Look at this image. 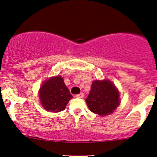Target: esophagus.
Masks as SVG:
<instances>
[{
  "label": "esophagus",
  "mask_w": 157,
  "mask_h": 157,
  "mask_svg": "<svg viewBox=\"0 0 157 157\" xmlns=\"http://www.w3.org/2000/svg\"><path fill=\"white\" fill-rule=\"evenodd\" d=\"M83 97H84V94L82 93H80L79 94L76 95V97H77V98H82Z\"/></svg>",
  "instance_id": "34e87169"
}]
</instances>
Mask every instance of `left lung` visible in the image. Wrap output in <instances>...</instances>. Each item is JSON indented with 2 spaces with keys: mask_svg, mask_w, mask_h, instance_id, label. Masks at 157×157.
<instances>
[{
  "mask_svg": "<svg viewBox=\"0 0 157 157\" xmlns=\"http://www.w3.org/2000/svg\"><path fill=\"white\" fill-rule=\"evenodd\" d=\"M86 102L90 111L104 117L112 113L120 105V92L109 80H94Z\"/></svg>",
  "mask_w": 157,
  "mask_h": 157,
  "instance_id": "1",
  "label": "left lung"
}]
</instances>
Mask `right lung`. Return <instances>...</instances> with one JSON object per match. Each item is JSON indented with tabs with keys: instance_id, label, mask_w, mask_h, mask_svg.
Instances as JSON below:
<instances>
[{
	"instance_id": "1",
	"label": "right lung",
	"mask_w": 157,
	"mask_h": 157,
	"mask_svg": "<svg viewBox=\"0 0 157 157\" xmlns=\"http://www.w3.org/2000/svg\"><path fill=\"white\" fill-rule=\"evenodd\" d=\"M42 106L49 112H59L66 109L72 98L62 77H50L45 80L39 91Z\"/></svg>"
}]
</instances>
